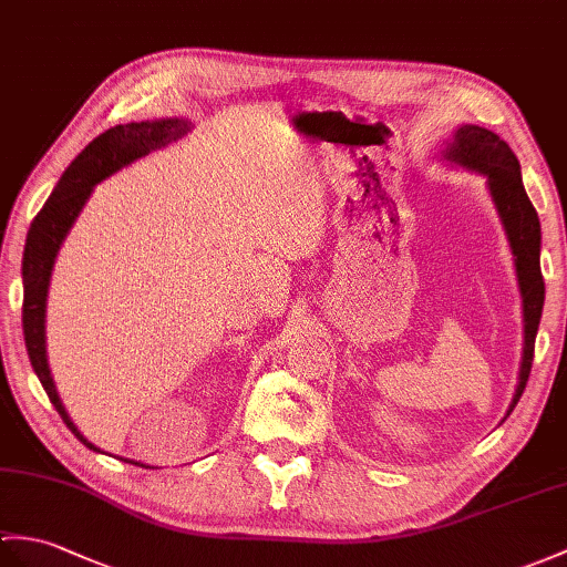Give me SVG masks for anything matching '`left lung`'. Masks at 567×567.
Here are the masks:
<instances>
[{
  "label": "left lung",
  "mask_w": 567,
  "mask_h": 567,
  "mask_svg": "<svg viewBox=\"0 0 567 567\" xmlns=\"http://www.w3.org/2000/svg\"><path fill=\"white\" fill-rule=\"evenodd\" d=\"M446 156L488 176L491 195L507 229L512 254H515L517 278L524 301V358L519 370V386L509 405L512 413L517 401L522 399L526 381H529L532 374L536 331L544 309L546 287L542 262H538V254H542V224H538L536 209L522 186L517 156L509 150V144L505 140H499L485 127L464 125L456 130L454 144L446 150Z\"/></svg>",
  "instance_id": "8db88e82"
}]
</instances>
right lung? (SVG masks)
Returning a JSON list of instances; mask_svg holds the SVG:
<instances>
[{"label": "right lung", "instance_id": "1", "mask_svg": "<svg viewBox=\"0 0 567 567\" xmlns=\"http://www.w3.org/2000/svg\"><path fill=\"white\" fill-rule=\"evenodd\" d=\"M188 130L186 121H152V123H127L115 125L99 135L89 147L76 156L68 166L62 178L58 181L55 190L48 197L41 213L35 215L29 236H25L23 248V340L25 350L33 370L41 379V384L48 393L50 403L64 420L74 437L86 444L89 450L99 452L94 444L86 442L70 415L64 413L60 396L52 384V377L45 360V297L50 285V270L55 256L60 251V244L68 236L70 227L74 224L76 215L82 213L86 197L94 190L99 181L115 174L117 168L140 159V156L150 154L152 150L164 147L166 142L181 137ZM133 464V462H130Z\"/></svg>", "mask_w": 567, "mask_h": 567}]
</instances>
